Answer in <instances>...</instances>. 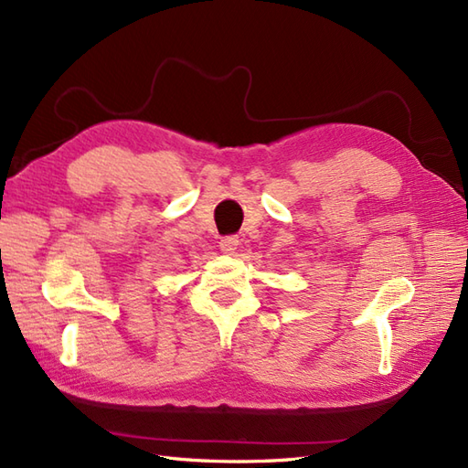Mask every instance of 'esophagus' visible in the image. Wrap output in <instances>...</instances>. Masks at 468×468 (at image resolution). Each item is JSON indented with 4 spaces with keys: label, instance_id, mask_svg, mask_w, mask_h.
<instances>
[{
    "label": "esophagus",
    "instance_id": "esophagus-1",
    "mask_svg": "<svg viewBox=\"0 0 468 468\" xmlns=\"http://www.w3.org/2000/svg\"><path fill=\"white\" fill-rule=\"evenodd\" d=\"M239 243H241V241H239L237 235H227V237L221 239L219 249L223 250V253H233V250H237Z\"/></svg>",
    "mask_w": 468,
    "mask_h": 468
}]
</instances>
